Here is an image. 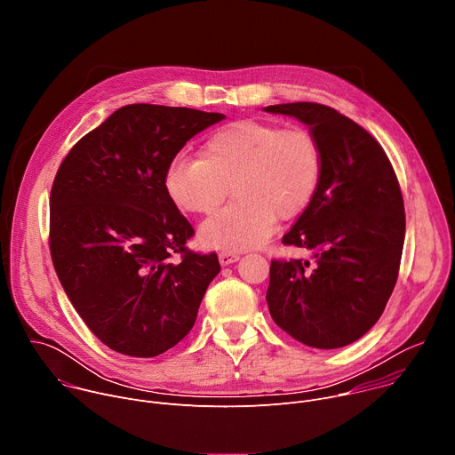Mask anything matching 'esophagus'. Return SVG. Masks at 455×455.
Segmentation results:
<instances>
[{
    "label": "esophagus",
    "instance_id": "34e87169",
    "mask_svg": "<svg viewBox=\"0 0 455 455\" xmlns=\"http://www.w3.org/2000/svg\"><path fill=\"white\" fill-rule=\"evenodd\" d=\"M235 261H239V253H234V251H221L220 253V263L223 265V267H227V265H232V263H235Z\"/></svg>",
    "mask_w": 455,
    "mask_h": 455
}]
</instances>
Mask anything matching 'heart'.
<instances>
[{
  "instance_id": "1",
  "label": "heart",
  "mask_w": 455,
  "mask_h": 455,
  "mask_svg": "<svg viewBox=\"0 0 455 455\" xmlns=\"http://www.w3.org/2000/svg\"><path fill=\"white\" fill-rule=\"evenodd\" d=\"M320 174L322 151L309 129L239 120L218 129L202 158H176L165 190L180 211L209 216L232 187L234 202L200 230L205 244L230 251L261 244L275 220L302 214Z\"/></svg>"
}]
</instances>
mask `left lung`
Segmentation results:
<instances>
[{"label": "left lung", "instance_id": "8db88e82", "mask_svg": "<svg viewBox=\"0 0 455 455\" xmlns=\"http://www.w3.org/2000/svg\"><path fill=\"white\" fill-rule=\"evenodd\" d=\"M265 111L307 124L322 151L313 198L283 235V244L311 250L315 265L272 259L270 315L309 347H344L374 326L398 281L405 207L396 172L378 140L330 106L291 102Z\"/></svg>", "mask_w": 455, "mask_h": 455}]
</instances>
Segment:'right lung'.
I'll return each mask as SVG.
<instances>
[{"label":"right lung","mask_w":455,"mask_h":455,"mask_svg":"<svg viewBox=\"0 0 455 455\" xmlns=\"http://www.w3.org/2000/svg\"><path fill=\"white\" fill-rule=\"evenodd\" d=\"M225 118L190 108L129 104L60 162L50 192L55 274L90 331L109 349L151 358L176 346L221 267L192 251V225L165 172L181 148Z\"/></svg>","instance_id":"right-lung-1"}]
</instances>
